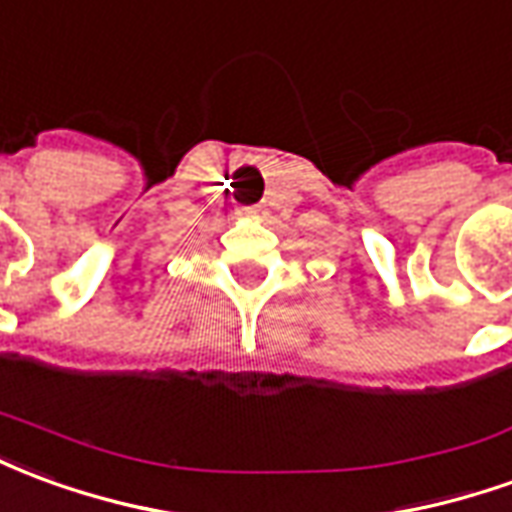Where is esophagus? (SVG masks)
<instances>
[{
	"mask_svg": "<svg viewBox=\"0 0 512 512\" xmlns=\"http://www.w3.org/2000/svg\"><path fill=\"white\" fill-rule=\"evenodd\" d=\"M239 215L245 217V220H264V215H267V212H264L262 206H248V209H242Z\"/></svg>",
	"mask_w": 512,
	"mask_h": 512,
	"instance_id": "34e87169",
	"label": "esophagus"
}]
</instances>
